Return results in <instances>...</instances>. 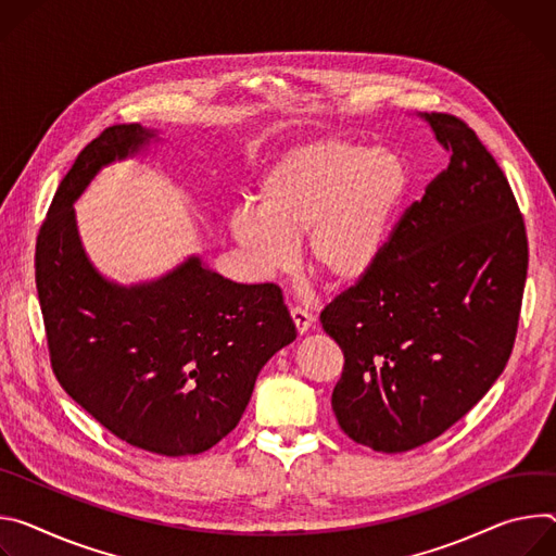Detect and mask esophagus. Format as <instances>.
Segmentation results:
<instances>
[{
  "mask_svg": "<svg viewBox=\"0 0 556 556\" xmlns=\"http://www.w3.org/2000/svg\"><path fill=\"white\" fill-rule=\"evenodd\" d=\"M289 314H291V320H293L295 331H298L300 336L312 329V325H314V316H312L309 312H306V309H302V306H291Z\"/></svg>",
  "mask_w": 556,
  "mask_h": 556,
  "instance_id": "obj_1",
  "label": "esophagus"
}]
</instances>
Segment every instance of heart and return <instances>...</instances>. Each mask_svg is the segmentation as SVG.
<instances>
[{"instance_id": "1", "label": "heart", "mask_w": 556, "mask_h": 556, "mask_svg": "<svg viewBox=\"0 0 556 556\" xmlns=\"http://www.w3.org/2000/svg\"><path fill=\"white\" fill-rule=\"evenodd\" d=\"M406 192L397 152L318 137L278 156L258 182V207L238 205L227 227L258 274L287 269L304 238L312 267L355 285L384 256Z\"/></svg>"}]
</instances>
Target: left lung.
I'll return each instance as SVG.
<instances>
[{
	"label": "left lung",
	"instance_id": "1",
	"mask_svg": "<svg viewBox=\"0 0 556 556\" xmlns=\"http://www.w3.org/2000/svg\"><path fill=\"white\" fill-rule=\"evenodd\" d=\"M421 116L448 167L404 212L374 271L320 314L344 353L338 424L378 453L440 438L495 384L528 274L523 216L497 161L462 118Z\"/></svg>",
	"mask_w": 556,
	"mask_h": 556
}]
</instances>
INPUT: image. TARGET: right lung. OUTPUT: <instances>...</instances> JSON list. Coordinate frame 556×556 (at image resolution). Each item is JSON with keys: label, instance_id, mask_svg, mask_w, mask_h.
<instances>
[{"label": "right lung", "instance_id": "obj_1", "mask_svg": "<svg viewBox=\"0 0 556 556\" xmlns=\"http://www.w3.org/2000/svg\"><path fill=\"white\" fill-rule=\"evenodd\" d=\"M156 132L105 128L61 180L37 236L35 280L52 371L112 435L188 457L240 421L267 359L295 340L276 285H238L190 256L123 287L88 261L73 203L97 172L139 154Z\"/></svg>", "mask_w": 556, "mask_h": 556}]
</instances>
